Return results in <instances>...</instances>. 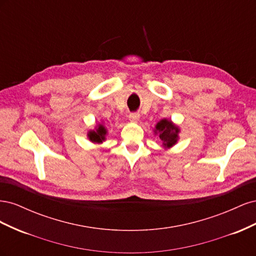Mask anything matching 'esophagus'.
<instances>
[{"mask_svg": "<svg viewBox=\"0 0 256 256\" xmlns=\"http://www.w3.org/2000/svg\"><path fill=\"white\" fill-rule=\"evenodd\" d=\"M129 120L131 122H138V120H140V114H138V113H130L129 114Z\"/></svg>", "mask_w": 256, "mask_h": 256, "instance_id": "1", "label": "esophagus"}]
</instances>
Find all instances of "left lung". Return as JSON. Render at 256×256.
I'll return each mask as SVG.
<instances>
[{
	"label": "left lung",
	"instance_id": "obj_1",
	"mask_svg": "<svg viewBox=\"0 0 256 256\" xmlns=\"http://www.w3.org/2000/svg\"><path fill=\"white\" fill-rule=\"evenodd\" d=\"M154 132L159 134V138L162 141V144L166 147H171L177 142L180 129L171 120H161L156 125Z\"/></svg>",
	"mask_w": 256,
	"mask_h": 256
}]
</instances>
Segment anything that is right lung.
I'll list each match as a JSON object with an SVG mask.
<instances>
[{
	"instance_id": "add662e5",
	"label": "right lung",
	"mask_w": 256,
	"mask_h": 256,
	"mask_svg": "<svg viewBox=\"0 0 256 256\" xmlns=\"http://www.w3.org/2000/svg\"><path fill=\"white\" fill-rule=\"evenodd\" d=\"M106 134V129L104 127V125H99L96 131H90L88 136L92 142L102 143Z\"/></svg>"
}]
</instances>
